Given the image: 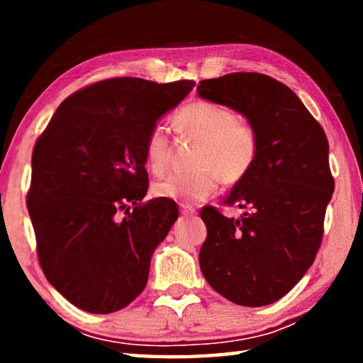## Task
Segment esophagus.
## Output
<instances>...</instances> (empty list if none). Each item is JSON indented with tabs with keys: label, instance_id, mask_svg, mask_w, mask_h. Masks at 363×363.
<instances>
[{
	"label": "esophagus",
	"instance_id": "obj_1",
	"mask_svg": "<svg viewBox=\"0 0 363 363\" xmlns=\"http://www.w3.org/2000/svg\"><path fill=\"white\" fill-rule=\"evenodd\" d=\"M181 213L184 214V216H195L196 210L190 205H181Z\"/></svg>",
	"mask_w": 363,
	"mask_h": 363
}]
</instances>
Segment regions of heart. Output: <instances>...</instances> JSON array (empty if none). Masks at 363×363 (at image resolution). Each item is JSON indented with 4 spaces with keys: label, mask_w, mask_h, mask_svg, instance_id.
Masks as SVG:
<instances>
[{
    "label": "heart",
    "mask_w": 363,
    "mask_h": 363,
    "mask_svg": "<svg viewBox=\"0 0 363 363\" xmlns=\"http://www.w3.org/2000/svg\"><path fill=\"white\" fill-rule=\"evenodd\" d=\"M177 133L200 138L195 150V169L174 173L155 182L153 194L182 203H195L216 192L220 174L237 182L253 167L257 139L247 121L237 118L230 108L208 101H195L173 116ZM171 144L164 128L155 126L145 139V162L155 174L168 167Z\"/></svg>",
    "instance_id": "obj_1"
}]
</instances>
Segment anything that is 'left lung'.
<instances>
[{"label": "left lung", "instance_id": "left-lung-1", "mask_svg": "<svg viewBox=\"0 0 363 363\" xmlns=\"http://www.w3.org/2000/svg\"><path fill=\"white\" fill-rule=\"evenodd\" d=\"M199 96L235 110L257 139L253 167L224 200L245 213L205 206L200 269L213 290L238 306L272 304L312 266L333 195L328 140L299 97L262 73L203 79Z\"/></svg>", "mask_w": 363, "mask_h": 363}]
</instances>
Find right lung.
Returning a JSON list of instances; mask_svg holds the SVG:
<instances>
[{
  "mask_svg": "<svg viewBox=\"0 0 363 363\" xmlns=\"http://www.w3.org/2000/svg\"><path fill=\"white\" fill-rule=\"evenodd\" d=\"M194 86L104 79L67 97L36 140L27 206L38 259L79 309L110 314L145 288L153 251L179 216L169 199L143 203L145 139Z\"/></svg>",
  "mask_w": 363,
  "mask_h": 363,
  "instance_id": "obj_1",
  "label": "right lung"
}]
</instances>
